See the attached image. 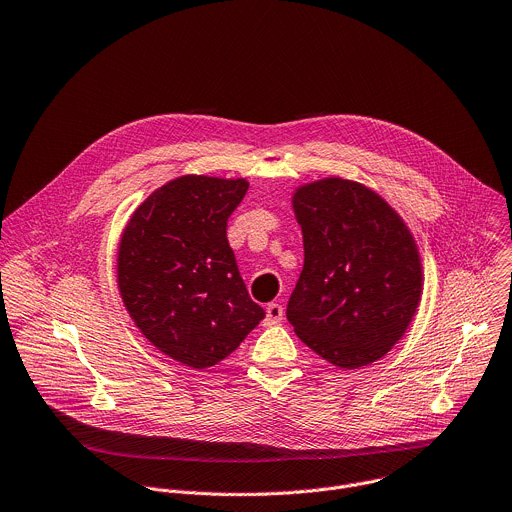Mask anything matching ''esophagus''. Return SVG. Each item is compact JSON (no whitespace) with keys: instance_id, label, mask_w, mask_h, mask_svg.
<instances>
[{"instance_id":"obj_1","label":"esophagus","mask_w":512,"mask_h":512,"mask_svg":"<svg viewBox=\"0 0 512 512\" xmlns=\"http://www.w3.org/2000/svg\"><path fill=\"white\" fill-rule=\"evenodd\" d=\"M283 319V307L279 303H269L265 309V325H275Z\"/></svg>"}]
</instances>
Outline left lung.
I'll return each mask as SVG.
<instances>
[{
    "label": "left lung",
    "instance_id": "1",
    "mask_svg": "<svg viewBox=\"0 0 512 512\" xmlns=\"http://www.w3.org/2000/svg\"><path fill=\"white\" fill-rule=\"evenodd\" d=\"M293 211L305 253L287 303L297 337L342 370L384 358L422 295L412 233L378 193L337 177L299 187Z\"/></svg>",
    "mask_w": 512,
    "mask_h": 512
}]
</instances>
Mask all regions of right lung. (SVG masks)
I'll return each mask as SVG.
<instances>
[{
  "mask_svg": "<svg viewBox=\"0 0 512 512\" xmlns=\"http://www.w3.org/2000/svg\"><path fill=\"white\" fill-rule=\"evenodd\" d=\"M249 183L187 175L156 189L118 247V289L148 342L205 370L239 348L265 317L243 283L227 221Z\"/></svg>",
  "mask_w": 512,
  "mask_h": 512,
  "instance_id": "right-lung-1",
  "label": "right lung"
}]
</instances>
